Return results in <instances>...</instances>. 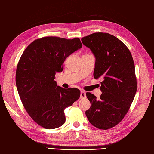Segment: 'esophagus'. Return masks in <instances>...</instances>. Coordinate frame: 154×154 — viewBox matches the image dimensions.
Segmentation results:
<instances>
[{"instance_id":"esophagus-1","label":"esophagus","mask_w":154,"mask_h":154,"mask_svg":"<svg viewBox=\"0 0 154 154\" xmlns=\"http://www.w3.org/2000/svg\"><path fill=\"white\" fill-rule=\"evenodd\" d=\"M86 97V94L85 92L82 91L81 92V94H80V98L81 99H85Z\"/></svg>"}]
</instances>
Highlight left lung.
Listing matches in <instances>:
<instances>
[{
	"mask_svg": "<svg viewBox=\"0 0 154 154\" xmlns=\"http://www.w3.org/2000/svg\"><path fill=\"white\" fill-rule=\"evenodd\" d=\"M96 57L94 78H101L99 100L90 92L91 108L85 112L95 127L107 130L124 118L137 91V79L131 53L123 42L106 32H94L82 38Z\"/></svg>",
	"mask_w": 154,
	"mask_h": 154,
	"instance_id": "1",
	"label": "left lung"
}]
</instances>
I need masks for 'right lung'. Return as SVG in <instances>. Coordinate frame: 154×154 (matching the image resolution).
Wrapping results in <instances>:
<instances>
[{
	"label": "right lung",
	"mask_w": 154,
	"mask_h": 154,
	"mask_svg": "<svg viewBox=\"0 0 154 154\" xmlns=\"http://www.w3.org/2000/svg\"><path fill=\"white\" fill-rule=\"evenodd\" d=\"M82 47L78 38L45 36L27 46L18 61L15 80L22 105L32 120L44 128L63 125L65 109L80 97V90L57 86L54 78L56 73L62 71L66 58Z\"/></svg>",
	"instance_id": "1"
}]
</instances>
